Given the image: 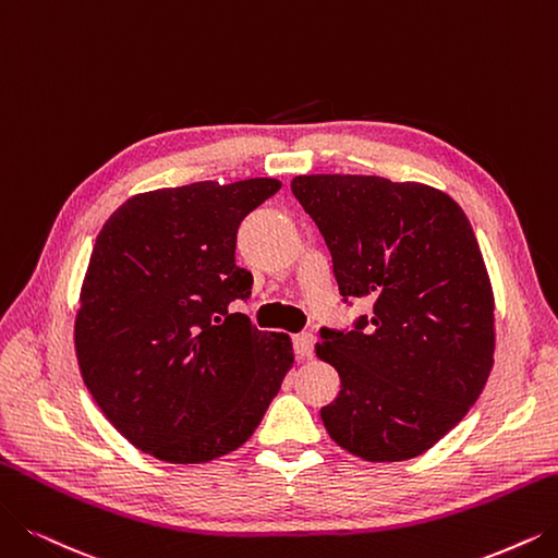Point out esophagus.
I'll return each instance as SVG.
<instances>
[{"mask_svg":"<svg viewBox=\"0 0 558 558\" xmlns=\"http://www.w3.org/2000/svg\"><path fill=\"white\" fill-rule=\"evenodd\" d=\"M314 333H298L295 337V354L302 356V360H308V356H314Z\"/></svg>","mask_w":558,"mask_h":558,"instance_id":"obj_1","label":"esophagus"}]
</instances>
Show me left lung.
<instances>
[{
    "label": "left lung",
    "mask_w": 558,
    "mask_h": 558,
    "mask_svg": "<svg viewBox=\"0 0 558 558\" xmlns=\"http://www.w3.org/2000/svg\"><path fill=\"white\" fill-rule=\"evenodd\" d=\"M291 190L331 254L339 293L373 300L316 354L341 391L320 410L356 458L426 453L476 403L495 354V295L470 219L449 194L380 175H295Z\"/></svg>",
    "instance_id": "8db88e82"
}]
</instances>
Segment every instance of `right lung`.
Listing matches in <instances>:
<instances>
[{
  "label": "right lung",
  "mask_w": 558,
  "mask_h": 558,
  "mask_svg": "<svg viewBox=\"0 0 558 558\" xmlns=\"http://www.w3.org/2000/svg\"><path fill=\"white\" fill-rule=\"evenodd\" d=\"M275 178L202 181L128 198L96 238L75 318L86 389L132 447L198 464L242 447L295 356L233 300L252 295L235 265L240 221Z\"/></svg>",
  "instance_id": "right-lung-1"
}]
</instances>
